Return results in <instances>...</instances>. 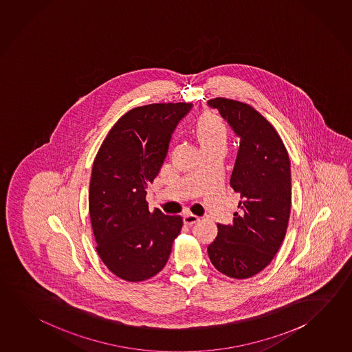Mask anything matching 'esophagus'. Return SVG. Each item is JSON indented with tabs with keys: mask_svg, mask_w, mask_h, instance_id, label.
<instances>
[{
	"mask_svg": "<svg viewBox=\"0 0 352 352\" xmlns=\"http://www.w3.org/2000/svg\"><path fill=\"white\" fill-rule=\"evenodd\" d=\"M200 220V217L197 215H194V214H190V212H188V214H185L184 215V223L186 225H194L195 222L199 221Z\"/></svg>",
	"mask_w": 352,
	"mask_h": 352,
	"instance_id": "1",
	"label": "esophagus"
}]
</instances>
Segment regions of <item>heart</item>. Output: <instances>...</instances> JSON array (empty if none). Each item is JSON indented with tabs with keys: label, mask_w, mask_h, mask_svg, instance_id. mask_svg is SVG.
I'll use <instances>...</instances> for the list:
<instances>
[{
	"label": "heart",
	"mask_w": 352,
	"mask_h": 352,
	"mask_svg": "<svg viewBox=\"0 0 352 352\" xmlns=\"http://www.w3.org/2000/svg\"><path fill=\"white\" fill-rule=\"evenodd\" d=\"M195 132L197 141L201 147L210 144H220L225 147L228 140V131L221 120L215 115H204L197 121Z\"/></svg>",
	"instance_id": "b5f03b06"
}]
</instances>
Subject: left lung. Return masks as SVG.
Masks as SVG:
<instances>
[{
    "label": "left lung",
    "instance_id": "8db88e82",
    "mask_svg": "<svg viewBox=\"0 0 352 352\" xmlns=\"http://www.w3.org/2000/svg\"><path fill=\"white\" fill-rule=\"evenodd\" d=\"M240 137L230 185L240 194L231 225L217 223L208 247L222 274L246 279L263 271L282 245L292 205L289 155L276 129L252 106L216 98L208 101Z\"/></svg>",
    "mask_w": 352,
    "mask_h": 352
}]
</instances>
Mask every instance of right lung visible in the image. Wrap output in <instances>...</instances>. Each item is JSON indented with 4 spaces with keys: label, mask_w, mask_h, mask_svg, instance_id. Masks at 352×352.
<instances>
[{
    "label": "right lung",
    "mask_w": 352,
    "mask_h": 352,
    "mask_svg": "<svg viewBox=\"0 0 352 352\" xmlns=\"http://www.w3.org/2000/svg\"><path fill=\"white\" fill-rule=\"evenodd\" d=\"M192 104L140 106L113 124L95 157L89 211L96 251L127 282L155 277L167 265L182 216L149 211V183L158 175L177 124Z\"/></svg>",
    "instance_id": "add662e5"
}]
</instances>
